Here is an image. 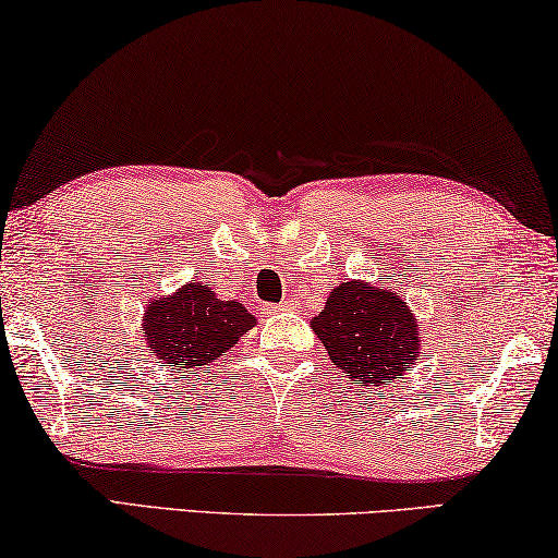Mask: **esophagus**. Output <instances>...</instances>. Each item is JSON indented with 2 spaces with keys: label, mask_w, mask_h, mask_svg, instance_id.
I'll return each instance as SVG.
<instances>
[{
  "label": "esophagus",
  "mask_w": 558,
  "mask_h": 558,
  "mask_svg": "<svg viewBox=\"0 0 558 558\" xmlns=\"http://www.w3.org/2000/svg\"><path fill=\"white\" fill-rule=\"evenodd\" d=\"M272 307H276V311H295L298 303L293 301V298H286V301H280L278 305H272Z\"/></svg>",
  "instance_id": "esophagus-1"
}]
</instances>
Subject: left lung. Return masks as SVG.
Returning <instances> with one entry per match:
<instances>
[{"instance_id":"8db88e82","label":"left lung","mask_w":558,"mask_h":558,"mask_svg":"<svg viewBox=\"0 0 558 558\" xmlns=\"http://www.w3.org/2000/svg\"><path fill=\"white\" fill-rule=\"evenodd\" d=\"M311 326L332 365L365 386L390 384L418 359L413 313L396 293L365 282H340Z\"/></svg>"}]
</instances>
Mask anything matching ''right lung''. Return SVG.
Wrapping results in <instances>:
<instances>
[{"mask_svg":"<svg viewBox=\"0 0 558 558\" xmlns=\"http://www.w3.org/2000/svg\"><path fill=\"white\" fill-rule=\"evenodd\" d=\"M253 326L255 318L243 305L220 301L210 288L190 282L147 307L145 340L157 359L180 371L220 359Z\"/></svg>","mask_w":558,"mask_h":558,"instance_id":"obj_1","label":"right lung"}]
</instances>
